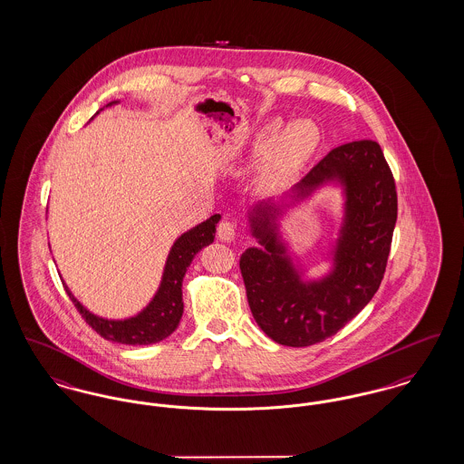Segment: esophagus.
Segmentation results:
<instances>
[{
    "label": "esophagus",
    "instance_id": "esophagus-1",
    "mask_svg": "<svg viewBox=\"0 0 464 464\" xmlns=\"http://www.w3.org/2000/svg\"><path fill=\"white\" fill-rule=\"evenodd\" d=\"M218 237L225 243H232L236 239V225L232 221H221L218 225Z\"/></svg>",
    "mask_w": 464,
    "mask_h": 464
}]
</instances>
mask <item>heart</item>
Segmentation results:
<instances>
[{"mask_svg": "<svg viewBox=\"0 0 464 464\" xmlns=\"http://www.w3.org/2000/svg\"><path fill=\"white\" fill-rule=\"evenodd\" d=\"M317 127L300 119L281 129V123H268L255 143V153L266 157V171L272 179L288 178L298 171L317 145Z\"/></svg>", "mask_w": 464, "mask_h": 464, "instance_id": "heart-1", "label": "heart"}]
</instances>
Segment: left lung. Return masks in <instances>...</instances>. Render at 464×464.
I'll use <instances>...</instances> for the list:
<instances>
[{
    "mask_svg": "<svg viewBox=\"0 0 464 464\" xmlns=\"http://www.w3.org/2000/svg\"><path fill=\"white\" fill-rule=\"evenodd\" d=\"M326 183L341 185L343 217L321 279H302L279 236L281 208L258 202L247 213L260 247H247L239 267L251 314L270 339L305 347L335 335L379 290L398 215L392 172L379 143L362 140L334 148L295 185L293 200Z\"/></svg>",
    "mask_w": 464,
    "mask_h": 464,
    "instance_id": "left-lung-1",
    "label": "left lung"
}]
</instances>
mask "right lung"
<instances>
[{
  "mask_svg": "<svg viewBox=\"0 0 464 464\" xmlns=\"http://www.w3.org/2000/svg\"><path fill=\"white\" fill-rule=\"evenodd\" d=\"M119 101H113L106 106H111ZM220 215H213L202 223H198L188 232L181 234L174 244L166 260V267L162 274V281L153 298L150 300L147 307L138 313L136 316L125 319H106L96 316L89 309H85L76 298L70 288L64 285L66 293L73 300L74 307L82 317L96 330L99 335L106 341L119 342L127 345H148L155 342L164 341L178 328L179 319L183 316V277L187 268L190 267L197 253L215 241L217 225L220 221Z\"/></svg>",
  "mask_w": 464,
  "mask_h": 464,
  "instance_id": "1",
  "label": "right lung"
}]
</instances>
